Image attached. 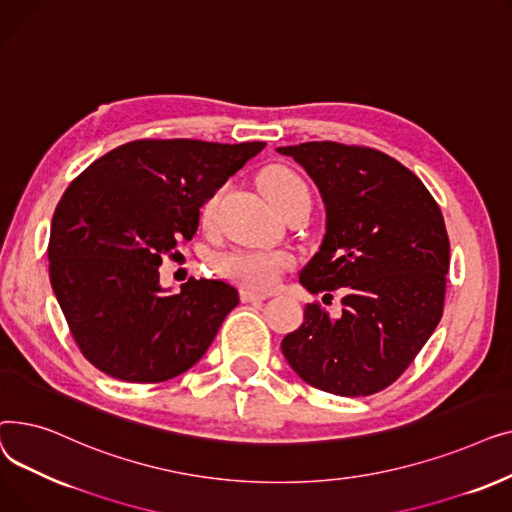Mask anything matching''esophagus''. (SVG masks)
<instances>
[{
	"label": "esophagus",
	"mask_w": 512,
	"mask_h": 512,
	"mask_svg": "<svg viewBox=\"0 0 512 512\" xmlns=\"http://www.w3.org/2000/svg\"><path fill=\"white\" fill-rule=\"evenodd\" d=\"M267 294L265 292H259V290H253V288H242L240 290V301L242 303H257V301H265Z\"/></svg>",
	"instance_id": "34e87169"
}]
</instances>
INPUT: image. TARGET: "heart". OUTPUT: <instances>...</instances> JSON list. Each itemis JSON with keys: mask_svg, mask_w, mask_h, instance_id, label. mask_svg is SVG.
<instances>
[{"mask_svg": "<svg viewBox=\"0 0 512 512\" xmlns=\"http://www.w3.org/2000/svg\"><path fill=\"white\" fill-rule=\"evenodd\" d=\"M259 184L263 195L270 199V203L284 211L290 203L297 199L309 197L307 182L301 174L294 172L288 166L276 164L265 168L259 176ZM222 191L211 193L205 203L201 205V222L211 224L215 207H218ZM292 257L282 251H261V249H240L218 257V270L222 276L240 282L251 288H270L278 282L280 274L290 267Z\"/></svg>", "mask_w": 512, "mask_h": 512, "instance_id": "b5f03b06", "label": "heart"}]
</instances>
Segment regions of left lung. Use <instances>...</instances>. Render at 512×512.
Returning a JSON list of instances; mask_svg holds the SVG:
<instances>
[{
	"mask_svg": "<svg viewBox=\"0 0 512 512\" xmlns=\"http://www.w3.org/2000/svg\"><path fill=\"white\" fill-rule=\"evenodd\" d=\"M276 151L305 168L326 205L324 240L299 282L311 294H344L340 317L307 305L282 353L313 388L380 392L440 324L450 265L442 211L423 182L382 151L332 141Z\"/></svg>",
	"mask_w": 512,
	"mask_h": 512,
	"instance_id": "1",
	"label": "left lung"
}]
</instances>
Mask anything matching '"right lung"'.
Returning a JSON list of instances; mask_svg holds the SVG:
<instances>
[{"label":"right lung","instance_id":"1","mask_svg":"<svg viewBox=\"0 0 512 512\" xmlns=\"http://www.w3.org/2000/svg\"><path fill=\"white\" fill-rule=\"evenodd\" d=\"M265 143L132 141L66 188L51 220L49 280L68 328L97 369L157 384L191 369L238 292L224 280L159 284L161 257L199 228V209Z\"/></svg>","mask_w":512,"mask_h":512}]
</instances>
